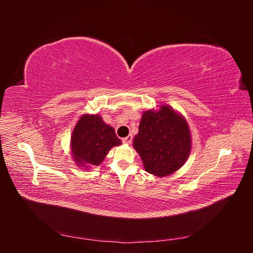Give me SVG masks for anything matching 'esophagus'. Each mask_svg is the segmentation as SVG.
Here are the masks:
<instances>
[{"label":"esophagus","mask_w":253,"mask_h":253,"mask_svg":"<svg viewBox=\"0 0 253 253\" xmlns=\"http://www.w3.org/2000/svg\"><path fill=\"white\" fill-rule=\"evenodd\" d=\"M132 140H133V137L131 136V135H128V136H126V137H125V138H122V142L124 143H126V144H129L132 142Z\"/></svg>","instance_id":"1"}]
</instances>
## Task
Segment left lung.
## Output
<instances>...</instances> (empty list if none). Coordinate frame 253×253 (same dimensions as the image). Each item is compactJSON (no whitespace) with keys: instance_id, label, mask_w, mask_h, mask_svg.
Returning <instances> with one entry per match:
<instances>
[{"instance_id":"8db88e82","label":"left lung","mask_w":253,"mask_h":253,"mask_svg":"<svg viewBox=\"0 0 253 253\" xmlns=\"http://www.w3.org/2000/svg\"><path fill=\"white\" fill-rule=\"evenodd\" d=\"M191 134L185 117L169 105L142 114L133 147L145 171L164 177L177 171L191 152Z\"/></svg>"}]
</instances>
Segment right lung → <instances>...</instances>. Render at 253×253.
Listing matches in <instances>:
<instances>
[{"instance_id":"right-lung-1","label":"right lung","mask_w":253,"mask_h":253,"mask_svg":"<svg viewBox=\"0 0 253 253\" xmlns=\"http://www.w3.org/2000/svg\"><path fill=\"white\" fill-rule=\"evenodd\" d=\"M120 144L115 129L105 124L100 115H82L71 138L74 162L84 169L100 165L109 151Z\"/></svg>"}]
</instances>
